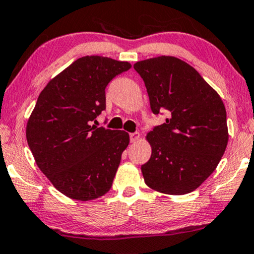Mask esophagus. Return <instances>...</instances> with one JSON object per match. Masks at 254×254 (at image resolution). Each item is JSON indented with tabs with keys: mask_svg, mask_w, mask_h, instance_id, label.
Here are the masks:
<instances>
[{
	"mask_svg": "<svg viewBox=\"0 0 254 254\" xmlns=\"http://www.w3.org/2000/svg\"><path fill=\"white\" fill-rule=\"evenodd\" d=\"M129 137H130V142H136L137 140L140 139V133H130L129 134Z\"/></svg>",
	"mask_w": 254,
	"mask_h": 254,
	"instance_id": "obj_1",
	"label": "esophagus"
}]
</instances>
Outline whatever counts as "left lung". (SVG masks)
<instances>
[{"label":"left lung","instance_id":"8db88e82","mask_svg":"<svg viewBox=\"0 0 254 254\" xmlns=\"http://www.w3.org/2000/svg\"><path fill=\"white\" fill-rule=\"evenodd\" d=\"M154 114L168 118L146 135L151 159L141 166L145 183L160 193L181 195L213 173L228 142L226 109L219 94L192 65L174 56L134 64Z\"/></svg>","mask_w":254,"mask_h":254}]
</instances>
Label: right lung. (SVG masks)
Masks as SVG:
<instances>
[{"label":"right lung","mask_w":254,"mask_h":254,"mask_svg":"<svg viewBox=\"0 0 254 254\" xmlns=\"http://www.w3.org/2000/svg\"><path fill=\"white\" fill-rule=\"evenodd\" d=\"M129 62L83 56L47 83L27 122V141L36 165L56 190L88 201L111 190L129 143L125 130L95 127L106 108L105 89Z\"/></svg>","instance_id":"right-lung-1"}]
</instances>
